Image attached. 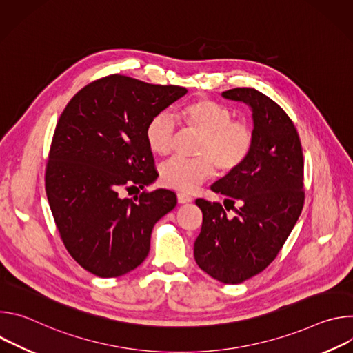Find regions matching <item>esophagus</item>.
<instances>
[{
  "mask_svg": "<svg viewBox=\"0 0 353 353\" xmlns=\"http://www.w3.org/2000/svg\"><path fill=\"white\" fill-rule=\"evenodd\" d=\"M192 196L188 195V194H184V192H179L177 194V201L179 204H188V203H192Z\"/></svg>",
  "mask_w": 353,
  "mask_h": 353,
  "instance_id": "1",
  "label": "esophagus"
}]
</instances>
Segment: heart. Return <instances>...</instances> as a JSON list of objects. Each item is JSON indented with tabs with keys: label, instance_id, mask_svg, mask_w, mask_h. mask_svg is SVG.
<instances>
[{
	"label": "heart",
	"instance_id": "heart-1",
	"mask_svg": "<svg viewBox=\"0 0 353 353\" xmlns=\"http://www.w3.org/2000/svg\"><path fill=\"white\" fill-rule=\"evenodd\" d=\"M177 120L199 134L195 158H172L159 169L163 185L191 191L215 172L230 173L239 169L253 152L256 132L245 120L233 119L229 108L211 99H196L176 113ZM176 125L166 113L150 119L145 128V139L154 154L168 155L174 142Z\"/></svg>",
	"mask_w": 353,
	"mask_h": 353
}]
</instances>
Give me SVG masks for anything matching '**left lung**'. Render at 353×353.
Here are the masks:
<instances>
[{"label": "left lung", "mask_w": 353, "mask_h": 353, "mask_svg": "<svg viewBox=\"0 0 353 353\" xmlns=\"http://www.w3.org/2000/svg\"><path fill=\"white\" fill-rule=\"evenodd\" d=\"M222 96L251 108L256 142L239 169L211 185L226 198L225 208L195 201L203 226L194 259L214 279L234 285L264 271L285 244L305 204V163L296 127L272 99L254 88L229 89ZM230 208L233 219L225 215Z\"/></svg>", "instance_id": "obj_1"}]
</instances>
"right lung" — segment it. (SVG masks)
<instances>
[{
	"label": "right lung",
	"mask_w": 353,
	"mask_h": 353,
	"mask_svg": "<svg viewBox=\"0 0 353 353\" xmlns=\"http://www.w3.org/2000/svg\"><path fill=\"white\" fill-rule=\"evenodd\" d=\"M187 89L113 74L82 88L61 113L46 166V194L71 257L100 278L121 276L146 259L155 223L176 204L170 190L121 198L158 177L148 121Z\"/></svg>",
	"instance_id": "1"
}]
</instances>
